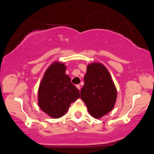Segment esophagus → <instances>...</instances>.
Returning a JSON list of instances; mask_svg holds the SVG:
<instances>
[{"mask_svg": "<svg viewBox=\"0 0 154 154\" xmlns=\"http://www.w3.org/2000/svg\"><path fill=\"white\" fill-rule=\"evenodd\" d=\"M76 87H77V88L78 90H80V85L78 84V85H76Z\"/></svg>", "mask_w": 154, "mask_h": 154, "instance_id": "esophagus-1", "label": "esophagus"}]
</instances>
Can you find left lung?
<instances>
[{"instance_id": "8db88e82", "label": "left lung", "mask_w": 154, "mask_h": 154, "mask_svg": "<svg viewBox=\"0 0 154 154\" xmlns=\"http://www.w3.org/2000/svg\"><path fill=\"white\" fill-rule=\"evenodd\" d=\"M81 98L90 116L96 119L101 118L113 110L117 89L109 71L103 64L92 62L88 64Z\"/></svg>"}]
</instances>
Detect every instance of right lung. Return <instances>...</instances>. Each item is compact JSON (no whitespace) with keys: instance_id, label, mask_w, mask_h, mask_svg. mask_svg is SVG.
Instances as JSON below:
<instances>
[{"instance_id":"1","label":"right lung","mask_w":154,"mask_h":154,"mask_svg":"<svg viewBox=\"0 0 154 154\" xmlns=\"http://www.w3.org/2000/svg\"><path fill=\"white\" fill-rule=\"evenodd\" d=\"M64 63L55 61L45 72L38 90V105L52 118L66 114L71 104L80 97L79 90L71 82Z\"/></svg>"}]
</instances>
